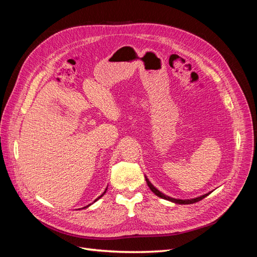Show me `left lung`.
<instances>
[{
	"instance_id": "obj_1",
	"label": "left lung",
	"mask_w": 257,
	"mask_h": 257,
	"mask_svg": "<svg viewBox=\"0 0 257 257\" xmlns=\"http://www.w3.org/2000/svg\"><path fill=\"white\" fill-rule=\"evenodd\" d=\"M146 181H147V184L149 185V188H150V190L155 194V195H158L159 197H162V198H164V199H167V200H170V201H174V203H176V204H181V205H186V204H194V203H197V201H199V200H201V199H204L206 196H208L209 194H205V195H203V196H200V197H197V198H194V199H188V200H182V199H175V198H170V197H168V196H165L164 194L163 193H161L159 190H157L154 188V186L151 184V182L148 180V179H146Z\"/></svg>"
}]
</instances>
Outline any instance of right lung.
<instances>
[{
	"mask_svg": "<svg viewBox=\"0 0 257 257\" xmlns=\"http://www.w3.org/2000/svg\"><path fill=\"white\" fill-rule=\"evenodd\" d=\"M106 190H107V189H106ZM106 190H105V192H104V193H103V194H102V195H100V196H99V197H98V198H96V199H95V200H94V201H96V200H97V199H99V198H100V197H102V196H103V195H104V194H105V193H106ZM87 207H88V206H87ZM87 207H84V208H87Z\"/></svg>",
	"mask_w": 257,
	"mask_h": 257,
	"instance_id": "add662e5",
	"label": "right lung"
}]
</instances>
